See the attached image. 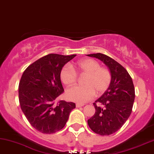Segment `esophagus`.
Instances as JSON below:
<instances>
[{
	"mask_svg": "<svg viewBox=\"0 0 154 154\" xmlns=\"http://www.w3.org/2000/svg\"><path fill=\"white\" fill-rule=\"evenodd\" d=\"M84 104H82V103H77L76 104V107L77 108H79V107H82V106H83Z\"/></svg>",
	"mask_w": 154,
	"mask_h": 154,
	"instance_id": "1",
	"label": "esophagus"
}]
</instances>
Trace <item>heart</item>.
Instances as JSON below:
<instances>
[{
	"label": "heart",
	"mask_w": 154,
	"mask_h": 154,
	"mask_svg": "<svg viewBox=\"0 0 154 154\" xmlns=\"http://www.w3.org/2000/svg\"><path fill=\"white\" fill-rule=\"evenodd\" d=\"M77 72L86 75L83 86H77L67 91V97L71 101L85 103L96 94H103L107 91L112 81V75L107 67H101L97 60L91 58L83 59L75 63L73 68L65 65L60 71V79L67 87L75 85Z\"/></svg>",
	"instance_id": "obj_1"
}]
</instances>
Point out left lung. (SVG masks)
<instances>
[{
	"mask_svg": "<svg viewBox=\"0 0 154 154\" xmlns=\"http://www.w3.org/2000/svg\"><path fill=\"white\" fill-rule=\"evenodd\" d=\"M105 63L112 75L110 87L96 100L95 113L87 120L92 131L100 135H110L117 132L130 117L134 104L135 91L128 72L114 59L103 53L87 55ZM100 103L102 106H98Z\"/></svg>",
	"mask_w": 154,
	"mask_h": 154,
	"instance_id": "left-lung-1",
	"label": "left lung"
}]
</instances>
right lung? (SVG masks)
Returning a JSON list of instances; mask_svg holds the SVG:
<instances>
[{
	"instance_id": "obj_1",
	"label": "right lung",
	"mask_w": 154,
	"mask_h": 154,
	"mask_svg": "<svg viewBox=\"0 0 154 154\" xmlns=\"http://www.w3.org/2000/svg\"><path fill=\"white\" fill-rule=\"evenodd\" d=\"M77 56L50 53L26 67L19 84V101L24 116L33 128L44 134L62 130L68 120L73 102L56 99L64 91L60 71Z\"/></svg>"
}]
</instances>
